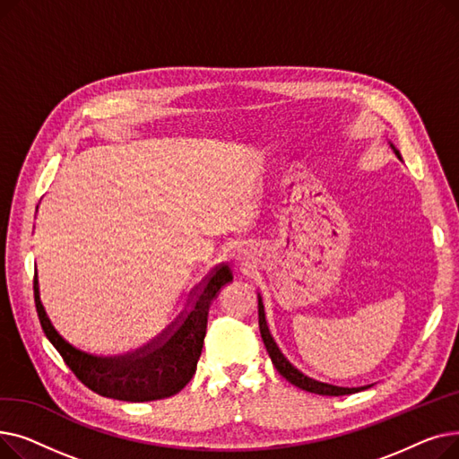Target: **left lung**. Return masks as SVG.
Masks as SVG:
<instances>
[{"mask_svg": "<svg viewBox=\"0 0 459 459\" xmlns=\"http://www.w3.org/2000/svg\"><path fill=\"white\" fill-rule=\"evenodd\" d=\"M394 149V147H393ZM396 156L400 158V152L394 149ZM258 327H260V334H262V341H264V346H266L270 357H272V363L273 367L277 368V372L286 379L290 381L292 385H296V387L307 391V393H315V394H322V396H344V394H353V393H359L363 391L367 387H357V389H348V387H334V385H327V383H322V381H316L312 377H307L305 374H301L290 360H288L282 351L279 350V346L275 344L273 336L270 334V329H268V324H266V316H264V305H262V299L258 296Z\"/></svg>", "mask_w": 459, "mask_h": 459, "instance_id": "1", "label": "left lung"}]
</instances>
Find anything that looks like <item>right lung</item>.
Masks as SVG:
<instances>
[{
	"mask_svg": "<svg viewBox=\"0 0 459 459\" xmlns=\"http://www.w3.org/2000/svg\"><path fill=\"white\" fill-rule=\"evenodd\" d=\"M230 281L232 273L229 266L221 264L197 288L189 308L171 329L165 331L151 346L120 357H94L66 342L40 301L37 273L33 290L39 320L48 341L56 346L66 367L85 387L106 398L151 402L177 394L195 374L206 334L208 308L217 292Z\"/></svg>",
	"mask_w": 459,
	"mask_h": 459,
	"instance_id": "right-lung-1",
	"label": "right lung"
}]
</instances>
